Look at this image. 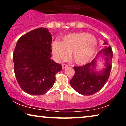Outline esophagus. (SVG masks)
<instances>
[{
  "label": "esophagus",
  "mask_w": 126,
  "mask_h": 126,
  "mask_svg": "<svg viewBox=\"0 0 126 126\" xmlns=\"http://www.w3.org/2000/svg\"><path fill=\"white\" fill-rule=\"evenodd\" d=\"M67 67H68V66L67 64H62V69H66V68Z\"/></svg>",
  "instance_id": "obj_1"
}]
</instances>
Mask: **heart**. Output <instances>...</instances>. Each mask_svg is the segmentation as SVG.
I'll list each match as a JSON object with an SVG mask.
<instances>
[{
  "label": "heart",
  "mask_w": 126,
  "mask_h": 126,
  "mask_svg": "<svg viewBox=\"0 0 126 126\" xmlns=\"http://www.w3.org/2000/svg\"><path fill=\"white\" fill-rule=\"evenodd\" d=\"M98 47L96 38L87 32L73 33L65 36L62 42L52 44V52L56 60L64 62L72 53V59L78 65L88 63L95 54Z\"/></svg>",
  "instance_id": "obj_1"
}]
</instances>
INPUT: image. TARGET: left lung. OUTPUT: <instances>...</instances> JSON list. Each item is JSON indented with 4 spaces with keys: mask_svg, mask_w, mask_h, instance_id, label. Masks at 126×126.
Masks as SVG:
<instances>
[{
    "mask_svg": "<svg viewBox=\"0 0 126 126\" xmlns=\"http://www.w3.org/2000/svg\"><path fill=\"white\" fill-rule=\"evenodd\" d=\"M104 44L108 43L105 41ZM112 54L111 46L105 47L91 63L81 67H74L75 75L70 81L72 87L83 95H91L101 90L109 78ZM99 55L105 57L106 68L101 71H96V62Z\"/></svg>",
    "mask_w": 126,
    "mask_h": 126,
    "instance_id": "1",
    "label": "left lung"
}]
</instances>
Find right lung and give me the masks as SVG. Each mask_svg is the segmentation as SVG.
<instances>
[{
    "mask_svg": "<svg viewBox=\"0 0 126 126\" xmlns=\"http://www.w3.org/2000/svg\"><path fill=\"white\" fill-rule=\"evenodd\" d=\"M52 37L48 30L38 28L18 40L13 53L14 72L23 91L43 95L54 85L62 66L51 60Z\"/></svg>",
    "mask_w": 126,
    "mask_h": 126,
    "instance_id": "add662e5",
    "label": "right lung"
}]
</instances>
